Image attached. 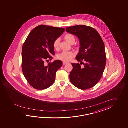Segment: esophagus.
Returning <instances> with one entry per match:
<instances>
[{
  "instance_id": "obj_1",
  "label": "esophagus",
  "mask_w": 128,
  "mask_h": 128,
  "mask_svg": "<svg viewBox=\"0 0 128 128\" xmlns=\"http://www.w3.org/2000/svg\"><path fill=\"white\" fill-rule=\"evenodd\" d=\"M68 64V62H63V65H65V64Z\"/></svg>"
}]
</instances>
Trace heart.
I'll list each match as a JSON object with an SVG mask.
<instances>
[{
    "label": "heart",
    "instance_id": "b5f03b06",
    "mask_svg": "<svg viewBox=\"0 0 128 128\" xmlns=\"http://www.w3.org/2000/svg\"><path fill=\"white\" fill-rule=\"evenodd\" d=\"M64 39L66 41L70 44H73L76 41V38L74 36L70 34H66L64 36ZM60 44V39L57 38L55 39L53 42V47L55 50H58L59 48ZM74 56V54L71 52H63L58 55L57 58L58 60L64 61L68 62L70 61Z\"/></svg>",
    "mask_w": 128,
    "mask_h": 128
}]
</instances>
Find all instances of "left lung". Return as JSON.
Here are the masks:
<instances>
[{
  "instance_id": "1",
  "label": "left lung",
  "mask_w": 128,
  "mask_h": 128,
  "mask_svg": "<svg viewBox=\"0 0 128 128\" xmlns=\"http://www.w3.org/2000/svg\"><path fill=\"white\" fill-rule=\"evenodd\" d=\"M67 32L79 38L80 48L76 60L79 64H71L73 70L70 79L76 87L86 90L93 87L100 80L105 70L106 56L104 41L96 30L90 26L78 25L67 27ZM84 60V63L82 62Z\"/></svg>"
}]
</instances>
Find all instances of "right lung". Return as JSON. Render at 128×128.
<instances>
[{"label":"right lung","mask_w":128,"mask_h":128,"mask_svg":"<svg viewBox=\"0 0 128 128\" xmlns=\"http://www.w3.org/2000/svg\"><path fill=\"white\" fill-rule=\"evenodd\" d=\"M65 31L63 28L40 25L33 29L24 42L22 49V68L30 85L37 90H44L54 82L56 73L63 63L55 60L48 65L47 60L54 55L53 42ZM48 61V60H47Z\"/></svg>","instance_id":"1"}]
</instances>
